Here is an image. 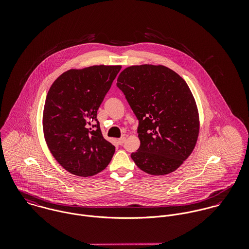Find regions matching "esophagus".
Listing matches in <instances>:
<instances>
[{"label":"esophagus","instance_id":"34e87169","mask_svg":"<svg viewBox=\"0 0 249 249\" xmlns=\"http://www.w3.org/2000/svg\"><path fill=\"white\" fill-rule=\"evenodd\" d=\"M117 141H118V143H120V144H123L124 142H125V137H122V138L118 139Z\"/></svg>","mask_w":249,"mask_h":249}]
</instances>
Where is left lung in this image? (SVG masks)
<instances>
[{
    "mask_svg": "<svg viewBox=\"0 0 249 249\" xmlns=\"http://www.w3.org/2000/svg\"><path fill=\"white\" fill-rule=\"evenodd\" d=\"M117 86L139 120L134 163L151 176L178 170L199 134L198 109L186 81L166 66L142 64L125 68Z\"/></svg>",
    "mask_w": 249,
    "mask_h": 249,
    "instance_id": "8db88e82",
    "label": "left lung"
}]
</instances>
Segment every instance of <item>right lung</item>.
Wrapping results in <instances>:
<instances>
[{"label":"right lung","mask_w":249,"mask_h":249,"mask_svg":"<svg viewBox=\"0 0 249 249\" xmlns=\"http://www.w3.org/2000/svg\"><path fill=\"white\" fill-rule=\"evenodd\" d=\"M121 65L71 69L52 84L43 110V133L52 155L71 175L104 171L115 146L103 136L97 112ZM97 124H95V122Z\"/></svg>","instance_id":"1"}]
</instances>
